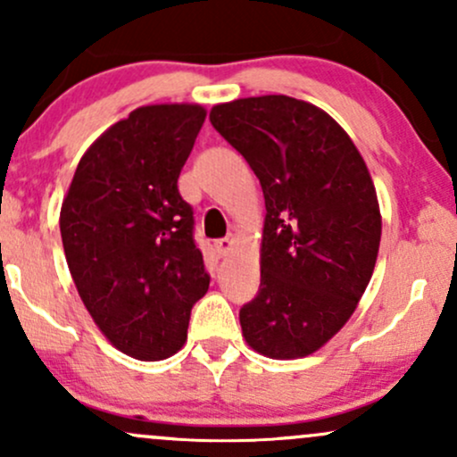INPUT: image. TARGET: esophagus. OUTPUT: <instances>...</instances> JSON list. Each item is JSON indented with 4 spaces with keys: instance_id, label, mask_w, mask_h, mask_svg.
<instances>
[{
    "instance_id": "obj_1",
    "label": "esophagus",
    "mask_w": 457,
    "mask_h": 457,
    "mask_svg": "<svg viewBox=\"0 0 457 457\" xmlns=\"http://www.w3.org/2000/svg\"><path fill=\"white\" fill-rule=\"evenodd\" d=\"M232 246H234V234H228V236H225V238L217 240V243H214V249H217V253L221 255V258H225V255H228L229 251H232Z\"/></svg>"
}]
</instances>
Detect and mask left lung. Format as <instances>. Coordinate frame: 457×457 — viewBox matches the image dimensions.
<instances>
[{
    "label": "left lung",
    "instance_id": "left-lung-1",
    "mask_svg": "<svg viewBox=\"0 0 457 457\" xmlns=\"http://www.w3.org/2000/svg\"><path fill=\"white\" fill-rule=\"evenodd\" d=\"M212 127L260 178V292L240 309L245 342L303 359L342 330L374 272L382 217L350 135L324 109L269 94L214 104Z\"/></svg>",
    "mask_w": 457,
    "mask_h": 457
}]
</instances>
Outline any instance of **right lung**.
<instances>
[{
	"instance_id": "obj_1",
	"label": "right lung",
	"mask_w": 457,
	"mask_h": 457,
	"mask_svg": "<svg viewBox=\"0 0 457 457\" xmlns=\"http://www.w3.org/2000/svg\"><path fill=\"white\" fill-rule=\"evenodd\" d=\"M204 120L193 103L137 107L86 150L62 202L79 296L113 348L139 361L185 345L191 309L211 283L178 193Z\"/></svg>"
}]
</instances>
